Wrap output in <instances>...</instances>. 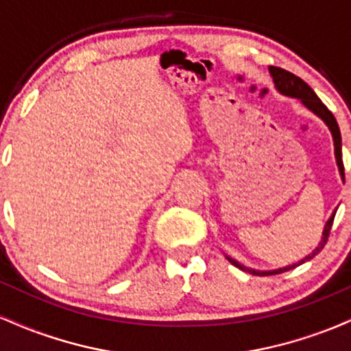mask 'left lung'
<instances>
[{
	"instance_id": "obj_1",
	"label": "left lung",
	"mask_w": 351,
	"mask_h": 351,
	"mask_svg": "<svg viewBox=\"0 0 351 351\" xmlns=\"http://www.w3.org/2000/svg\"><path fill=\"white\" fill-rule=\"evenodd\" d=\"M269 72H271L274 84H276V88L280 92V94L289 95V97H293V99H299L300 102L308 108V110H312L313 114L320 117V119L324 120L325 123H327V127L330 128V132H332L333 145H335V158H337L338 170H340L341 178L345 180L343 160H341V135H340V128H338V123H337L335 117H333L332 112H330L328 108L325 107V104L317 97V94L312 90V87H310L307 82H304V80H302L300 77H297L295 74H292V72H289V71H285V69H280V67H274V66L269 67ZM335 213L337 211H333V215L330 216V219L327 221V224H325L324 234H322L320 243H318L317 247L313 249L312 254H308L307 257H304V259L299 261V264H304L305 261L312 259V257L317 256V254L320 252L322 249H324V245L327 244L328 236H330V229H332V224H333V217H335ZM228 261L232 265H236V267H239L241 271H247L249 274H254V276H272V274H280V272H285V271H291V269L297 267V265H299V264L285 265V267L276 269V271H254V269L245 267V265L239 264V263H237V261L231 259V257H228Z\"/></svg>"
}]
</instances>
